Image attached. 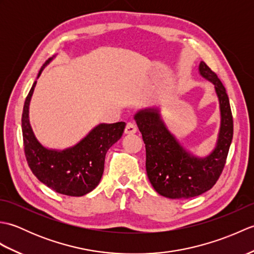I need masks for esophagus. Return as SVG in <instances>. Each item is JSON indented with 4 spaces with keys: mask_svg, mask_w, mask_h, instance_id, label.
<instances>
[{
    "mask_svg": "<svg viewBox=\"0 0 254 254\" xmlns=\"http://www.w3.org/2000/svg\"><path fill=\"white\" fill-rule=\"evenodd\" d=\"M136 131H137V127H136L135 124L132 123V122L127 123V127H126V130H124V133H126V134H134V133H136Z\"/></svg>",
    "mask_w": 254,
    "mask_h": 254,
    "instance_id": "34e87169",
    "label": "esophagus"
}]
</instances>
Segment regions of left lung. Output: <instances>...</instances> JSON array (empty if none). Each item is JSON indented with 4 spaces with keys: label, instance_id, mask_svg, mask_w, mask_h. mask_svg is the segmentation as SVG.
Returning a JSON list of instances; mask_svg holds the SVG:
<instances>
[{
    "label": "left lung",
    "instance_id": "1",
    "mask_svg": "<svg viewBox=\"0 0 254 254\" xmlns=\"http://www.w3.org/2000/svg\"><path fill=\"white\" fill-rule=\"evenodd\" d=\"M198 73L214 85L218 98L220 124L216 143L208 155L199 157L187 149L161 119L159 107L142 108L134 115L146 148V172L160 195L190 198L208 191L222 174L234 134L228 95L217 75L203 61Z\"/></svg>",
    "mask_w": 254,
    "mask_h": 254
}]
</instances>
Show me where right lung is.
Returning a JSON list of instances; mask_svg holds the SVG:
<instances>
[{
  "label": "right lung",
  "instance_id": "obj_1",
  "mask_svg": "<svg viewBox=\"0 0 254 254\" xmlns=\"http://www.w3.org/2000/svg\"><path fill=\"white\" fill-rule=\"evenodd\" d=\"M56 56L40 68L37 79ZM37 80L25 100L21 131L25 155L31 171L53 191L69 196H83L99 185L105 168L106 154L121 138L126 122L99 123L73 146L64 149L49 148L35 135L29 120V105Z\"/></svg>",
  "mask_w": 254,
  "mask_h": 254
}]
</instances>
